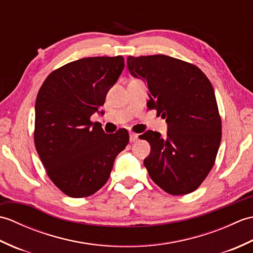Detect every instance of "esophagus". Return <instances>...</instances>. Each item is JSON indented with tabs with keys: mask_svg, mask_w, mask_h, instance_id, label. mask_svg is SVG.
I'll return each mask as SVG.
<instances>
[{
	"mask_svg": "<svg viewBox=\"0 0 253 253\" xmlns=\"http://www.w3.org/2000/svg\"><path fill=\"white\" fill-rule=\"evenodd\" d=\"M129 140H130V142H136L138 140V133L130 132L129 133Z\"/></svg>",
	"mask_w": 253,
	"mask_h": 253,
	"instance_id": "esophagus-1",
	"label": "esophagus"
}]
</instances>
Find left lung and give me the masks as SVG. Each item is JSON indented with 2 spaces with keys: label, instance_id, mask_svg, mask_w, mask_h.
I'll return each mask as SVG.
<instances>
[{
  "label": "left lung",
  "instance_id": "obj_1",
  "mask_svg": "<svg viewBox=\"0 0 253 253\" xmlns=\"http://www.w3.org/2000/svg\"><path fill=\"white\" fill-rule=\"evenodd\" d=\"M133 77L146 80L149 110L166 120L168 135L139 136L151 146L143 164L151 179L169 195L195 191L215 163L222 121L212 84L193 64L163 54L128 56Z\"/></svg>",
  "mask_w": 253,
  "mask_h": 253
}]
</instances>
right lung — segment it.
Masks as SVG:
<instances>
[{
	"label": "right lung",
	"instance_id": "right-lung-1",
	"mask_svg": "<svg viewBox=\"0 0 253 253\" xmlns=\"http://www.w3.org/2000/svg\"><path fill=\"white\" fill-rule=\"evenodd\" d=\"M124 57L80 58L53 71L36 100L35 146L50 179L72 198L93 195L105 185L129 135H107L90 121L122 74Z\"/></svg>",
	"mask_w": 253,
	"mask_h": 253
}]
</instances>
